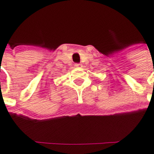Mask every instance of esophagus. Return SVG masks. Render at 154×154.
<instances>
[{
    "label": "esophagus",
    "mask_w": 154,
    "mask_h": 154,
    "mask_svg": "<svg viewBox=\"0 0 154 154\" xmlns=\"http://www.w3.org/2000/svg\"><path fill=\"white\" fill-rule=\"evenodd\" d=\"M75 67H77V68H81V67H82V65L81 63H76L75 64Z\"/></svg>",
    "instance_id": "esophagus-1"
}]
</instances>
